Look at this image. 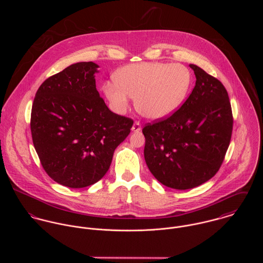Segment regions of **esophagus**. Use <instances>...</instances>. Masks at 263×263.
I'll return each mask as SVG.
<instances>
[{
    "instance_id": "obj_1",
    "label": "esophagus",
    "mask_w": 263,
    "mask_h": 263,
    "mask_svg": "<svg viewBox=\"0 0 263 263\" xmlns=\"http://www.w3.org/2000/svg\"><path fill=\"white\" fill-rule=\"evenodd\" d=\"M141 123L139 122V121H136L135 123H134V125H133V127H132V130L133 132H135V133H138V132H140L141 130Z\"/></svg>"
}]
</instances>
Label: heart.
Listing matches in <instances>:
<instances>
[{
    "label": "heart",
    "mask_w": 263,
    "mask_h": 263,
    "mask_svg": "<svg viewBox=\"0 0 263 263\" xmlns=\"http://www.w3.org/2000/svg\"><path fill=\"white\" fill-rule=\"evenodd\" d=\"M117 85H105L104 92L117 112L136 98L142 115L159 119L174 112L184 101L191 85V74L179 64L141 63L123 67L115 76Z\"/></svg>",
    "instance_id": "obj_1"
}]
</instances>
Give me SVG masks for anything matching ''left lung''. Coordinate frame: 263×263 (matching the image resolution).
<instances>
[{
	"label": "left lung",
	"mask_w": 263,
	"mask_h": 263,
	"mask_svg": "<svg viewBox=\"0 0 263 263\" xmlns=\"http://www.w3.org/2000/svg\"><path fill=\"white\" fill-rule=\"evenodd\" d=\"M195 86L181 107L167 118L147 123L145 160L165 186L196 187L219 171L229 148L233 115L224 85L195 65H189Z\"/></svg>",
	"instance_id": "left-lung-1"
}]
</instances>
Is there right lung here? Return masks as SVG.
Returning a JSON list of instances; mask_svg holds the SVG:
<instances>
[{"label": "right lung", "instance_id": "1", "mask_svg": "<svg viewBox=\"0 0 263 263\" xmlns=\"http://www.w3.org/2000/svg\"><path fill=\"white\" fill-rule=\"evenodd\" d=\"M98 68L93 62L71 65L46 79L33 101L30 128L40 163L67 187L99 181L134 124L110 111L100 97L94 76Z\"/></svg>", "mask_w": 263, "mask_h": 263}]
</instances>
